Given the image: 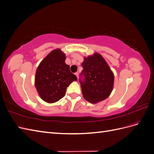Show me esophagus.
<instances>
[{"instance_id": "esophagus-1", "label": "esophagus", "mask_w": 154, "mask_h": 154, "mask_svg": "<svg viewBox=\"0 0 154 154\" xmlns=\"http://www.w3.org/2000/svg\"><path fill=\"white\" fill-rule=\"evenodd\" d=\"M75 75L76 76L77 78L78 79V76H79V73H78V72H76V73H75Z\"/></svg>"}]
</instances>
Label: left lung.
Wrapping results in <instances>:
<instances>
[{"instance_id": "8db88e82", "label": "left lung", "mask_w": 154, "mask_h": 154, "mask_svg": "<svg viewBox=\"0 0 154 154\" xmlns=\"http://www.w3.org/2000/svg\"><path fill=\"white\" fill-rule=\"evenodd\" d=\"M80 82L84 98L92 103L103 101L112 91L114 77L103 58L98 53L85 58Z\"/></svg>"}]
</instances>
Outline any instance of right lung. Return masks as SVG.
I'll use <instances>...</instances> for the list:
<instances>
[{
    "instance_id": "obj_1",
    "label": "right lung",
    "mask_w": 154,
    "mask_h": 154,
    "mask_svg": "<svg viewBox=\"0 0 154 154\" xmlns=\"http://www.w3.org/2000/svg\"><path fill=\"white\" fill-rule=\"evenodd\" d=\"M66 58L60 49L53 50L37 68L35 87L41 98L48 103H54L62 98L67 87L77 80L69 65L65 63Z\"/></svg>"
}]
</instances>
